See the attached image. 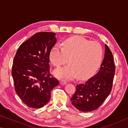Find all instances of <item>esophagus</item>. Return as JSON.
I'll return each instance as SVG.
<instances>
[{"label":"esophagus","mask_w":128,"mask_h":128,"mask_svg":"<svg viewBox=\"0 0 128 128\" xmlns=\"http://www.w3.org/2000/svg\"><path fill=\"white\" fill-rule=\"evenodd\" d=\"M60 84L61 85H65L67 84V82L66 81H64V80H60Z\"/></svg>","instance_id":"obj_1"}]
</instances>
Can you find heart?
I'll return each instance as SVG.
<instances>
[{
    "instance_id": "obj_1",
    "label": "heart",
    "mask_w": 128,
    "mask_h": 128,
    "mask_svg": "<svg viewBox=\"0 0 128 128\" xmlns=\"http://www.w3.org/2000/svg\"><path fill=\"white\" fill-rule=\"evenodd\" d=\"M103 55L102 46L98 42L74 36L64 40L62 46L54 45L50 50L49 58L54 66L59 68L68 62V65L54 71L57 77L71 79L78 76L86 79L97 70Z\"/></svg>"
}]
</instances>
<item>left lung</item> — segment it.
<instances>
[{"instance_id":"left-lung-1","label":"left lung","mask_w":128,"mask_h":128,"mask_svg":"<svg viewBox=\"0 0 128 128\" xmlns=\"http://www.w3.org/2000/svg\"><path fill=\"white\" fill-rule=\"evenodd\" d=\"M115 72L112 53L105 44L104 58L99 71L86 82L76 86L75 93L71 98V104L85 112L99 108L111 92Z\"/></svg>"}]
</instances>
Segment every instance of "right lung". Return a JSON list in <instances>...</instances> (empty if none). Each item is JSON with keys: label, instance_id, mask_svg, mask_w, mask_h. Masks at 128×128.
I'll return each instance as SVG.
<instances>
[{"label": "right lung", "instance_id": "right-lung-1", "mask_svg": "<svg viewBox=\"0 0 128 128\" xmlns=\"http://www.w3.org/2000/svg\"><path fill=\"white\" fill-rule=\"evenodd\" d=\"M56 34L36 33L19 46L12 75L15 91L24 104L32 108L45 106L58 80L50 74L49 53L56 43Z\"/></svg>", "mask_w": 128, "mask_h": 128}]
</instances>
